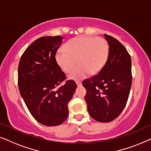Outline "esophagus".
<instances>
[{
    "instance_id": "1",
    "label": "esophagus",
    "mask_w": 151,
    "mask_h": 151,
    "mask_svg": "<svg viewBox=\"0 0 151 151\" xmlns=\"http://www.w3.org/2000/svg\"><path fill=\"white\" fill-rule=\"evenodd\" d=\"M76 83H77V85L78 87H79V86H81L82 85L81 82H79V81H77V82H76Z\"/></svg>"
}]
</instances>
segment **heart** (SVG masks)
<instances>
[{
  "mask_svg": "<svg viewBox=\"0 0 151 151\" xmlns=\"http://www.w3.org/2000/svg\"><path fill=\"white\" fill-rule=\"evenodd\" d=\"M59 50L55 55L56 61L65 72H69L70 79L82 80L88 74H96L101 71L108 59L109 46L102 38L77 37L70 40Z\"/></svg>",
  "mask_w": 151,
  "mask_h": 151,
  "instance_id": "b5f03b06",
  "label": "heart"
}]
</instances>
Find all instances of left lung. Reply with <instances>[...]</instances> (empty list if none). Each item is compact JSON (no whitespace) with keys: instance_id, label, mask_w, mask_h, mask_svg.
<instances>
[{"instance_id":"1","label":"left lung","mask_w":151,"mask_h":151,"mask_svg":"<svg viewBox=\"0 0 151 151\" xmlns=\"http://www.w3.org/2000/svg\"><path fill=\"white\" fill-rule=\"evenodd\" d=\"M109 45L107 61L94 77L83 81L90 115L103 123L113 121L125 108L132 85L131 58L114 38L104 35Z\"/></svg>"}]
</instances>
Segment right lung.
Masks as SVG:
<instances>
[{"label": "right lung", "mask_w": 151, "mask_h": 151, "mask_svg": "<svg viewBox=\"0 0 151 151\" xmlns=\"http://www.w3.org/2000/svg\"><path fill=\"white\" fill-rule=\"evenodd\" d=\"M63 38L43 37L28 47L20 59L18 83L23 99L33 117L47 126H58L68 118V104L77 85L72 80L59 85L65 74L55 55Z\"/></svg>", "instance_id": "1"}]
</instances>
